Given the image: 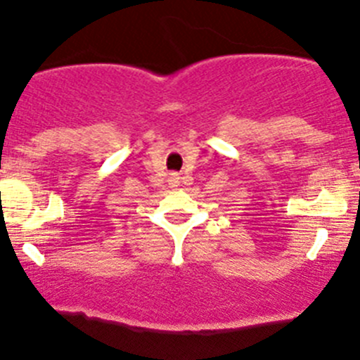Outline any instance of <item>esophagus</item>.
Returning <instances> with one entry per match:
<instances>
[{"mask_svg":"<svg viewBox=\"0 0 360 360\" xmlns=\"http://www.w3.org/2000/svg\"><path fill=\"white\" fill-rule=\"evenodd\" d=\"M169 184L172 188L179 186V176H177V174H170V176H169Z\"/></svg>","mask_w":360,"mask_h":360,"instance_id":"obj_1","label":"esophagus"}]
</instances>
